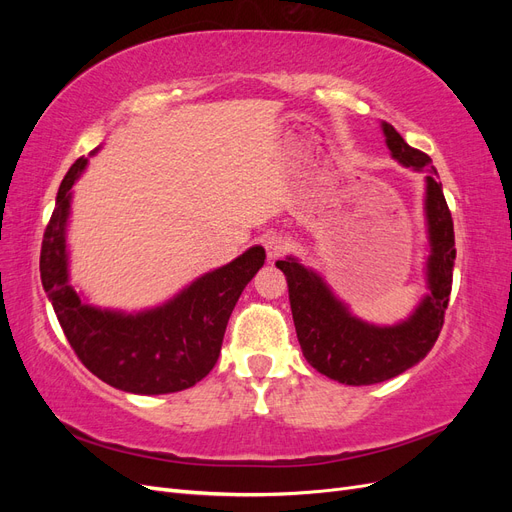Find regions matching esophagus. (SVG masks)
Here are the masks:
<instances>
[{"label":"esophagus","instance_id":"esophagus-1","mask_svg":"<svg viewBox=\"0 0 512 512\" xmlns=\"http://www.w3.org/2000/svg\"><path fill=\"white\" fill-rule=\"evenodd\" d=\"M262 243H265L269 260L280 258L288 250V239L282 237V235H277V232H269V235H265V239H262Z\"/></svg>","mask_w":512,"mask_h":512}]
</instances>
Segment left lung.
<instances>
[{
    "label": "left lung",
    "instance_id": "obj_1",
    "mask_svg": "<svg viewBox=\"0 0 512 512\" xmlns=\"http://www.w3.org/2000/svg\"><path fill=\"white\" fill-rule=\"evenodd\" d=\"M386 147L401 166L425 173V222L429 254L427 294L414 312L395 324H371L354 316L324 277L294 256L277 260L288 282L294 329L307 363L322 376L350 386L391 380L423 361L442 331L455 267V232L438 170L427 153L410 147L382 121Z\"/></svg>",
    "mask_w": 512,
    "mask_h": 512
}]
</instances>
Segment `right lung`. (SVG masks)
Here are the masks:
<instances>
[{"label": "right lung", "mask_w": 512, "mask_h": 512, "mask_svg": "<svg viewBox=\"0 0 512 512\" xmlns=\"http://www.w3.org/2000/svg\"><path fill=\"white\" fill-rule=\"evenodd\" d=\"M87 162L79 158L70 166L44 230L40 277L46 297L72 350L102 382L134 395L190 389L218 363L228 318L243 288L265 265V247L254 245L228 265L196 277L162 305L141 312L91 305L70 284L68 269L72 185Z\"/></svg>", "instance_id": "add662e5"}]
</instances>
